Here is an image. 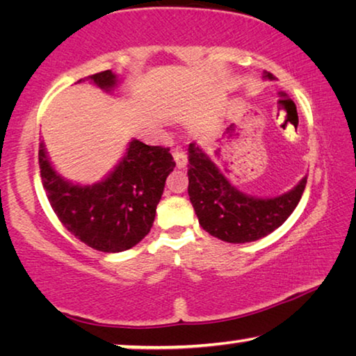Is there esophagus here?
<instances>
[{
	"instance_id": "34e87169",
	"label": "esophagus",
	"mask_w": 356,
	"mask_h": 356,
	"mask_svg": "<svg viewBox=\"0 0 356 356\" xmlns=\"http://www.w3.org/2000/svg\"><path fill=\"white\" fill-rule=\"evenodd\" d=\"M172 156L176 160L177 168H185L186 165V154L182 147H174L172 149Z\"/></svg>"
}]
</instances>
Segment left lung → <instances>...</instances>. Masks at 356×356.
Instances as JSON below:
<instances>
[{"label": "left lung", "mask_w": 356, "mask_h": 356, "mask_svg": "<svg viewBox=\"0 0 356 356\" xmlns=\"http://www.w3.org/2000/svg\"><path fill=\"white\" fill-rule=\"evenodd\" d=\"M264 78L273 80L270 72ZM306 177L291 191L276 197H252L229 184L207 154L188 146V196L200 225L210 236L229 243H246L278 229L297 207Z\"/></svg>", "instance_id": "8db88e82"}]
</instances>
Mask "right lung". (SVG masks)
<instances>
[{
  "instance_id": "1",
  "label": "right lung",
  "mask_w": 356,
  "mask_h": 356,
  "mask_svg": "<svg viewBox=\"0 0 356 356\" xmlns=\"http://www.w3.org/2000/svg\"><path fill=\"white\" fill-rule=\"evenodd\" d=\"M84 80L111 91L118 76L105 70ZM174 166L176 161L170 147L147 146L134 140L105 180L94 185H75L53 170L44 143L39 147L42 185L53 212L80 242L104 252L130 250L147 236L166 177Z\"/></svg>"
}]
</instances>
